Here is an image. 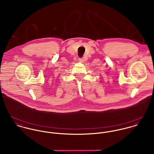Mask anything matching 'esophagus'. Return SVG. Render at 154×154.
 <instances>
[{"label": "esophagus", "instance_id": "esophagus-1", "mask_svg": "<svg viewBox=\"0 0 154 154\" xmlns=\"http://www.w3.org/2000/svg\"><path fill=\"white\" fill-rule=\"evenodd\" d=\"M84 58H79L78 59V61H79V62H81V63L84 62Z\"/></svg>", "mask_w": 154, "mask_h": 154}]
</instances>
